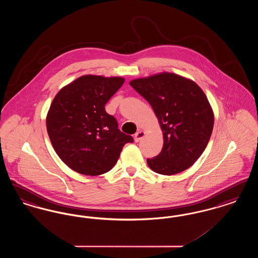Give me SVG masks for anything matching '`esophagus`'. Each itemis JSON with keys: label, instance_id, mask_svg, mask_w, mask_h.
<instances>
[{"label": "esophagus", "instance_id": "1", "mask_svg": "<svg viewBox=\"0 0 258 258\" xmlns=\"http://www.w3.org/2000/svg\"><path fill=\"white\" fill-rule=\"evenodd\" d=\"M145 136V133L143 131H139L137 132L135 135V142H139L143 137Z\"/></svg>", "mask_w": 258, "mask_h": 258}]
</instances>
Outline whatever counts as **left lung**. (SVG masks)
Wrapping results in <instances>:
<instances>
[{"instance_id": "left-lung-1", "label": "left lung", "mask_w": 258, "mask_h": 258, "mask_svg": "<svg viewBox=\"0 0 258 258\" xmlns=\"http://www.w3.org/2000/svg\"><path fill=\"white\" fill-rule=\"evenodd\" d=\"M130 85L151 104L163 135L162 150L148 159L149 167L162 175L184 171L202 155L213 132L206 95L195 81L171 73L134 79Z\"/></svg>"}]
</instances>
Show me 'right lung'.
Instances as JSON below:
<instances>
[{
  "label": "right lung",
  "mask_w": 258,
  "mask_h": 258,
  "mask_svg": "<svg viewBox=\"0 0 258 258\" xmlns=\"http://www.w3.org/2000/svg\"><path fill=\"white\" fill-rule=\"evenodd\" d=\"M123 77L80 76L55 96L46 127L55 152L70 168L88 176L109 171L131 135L119 128L105 104L122 87Z\"/></svg>",
  "instance_id": "right-lung-1"
}]
</instances>
